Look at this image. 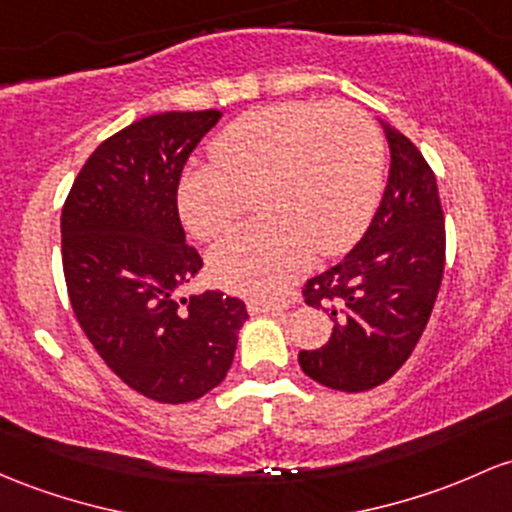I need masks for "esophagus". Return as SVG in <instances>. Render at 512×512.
<instances>
[{
	"mask_svg": "<svg viewBox=\"0 0 512 512\" xmlns=\"http://www.w3.org/2000/svg\"><path fill=\"white\" fill-rule=\"evenodd\" d=\"M284 303H274V301H250L247 303V311L252 313V316H257V313H284Z\"/></svg>",
	"mask_w": 512,
	"mask_h": 512,
	"instance_id": "34e87169",
	"label": "esophagus"
}]
</instances>
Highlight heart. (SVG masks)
<instances>
[{
  "instance_id": "heart-1",
  "label": "heart",
  "mask_w": 512,
  "mask_h": 512,
  "mask_svg": "<svg viewBox=\"0 0 512 512\" xmlns=\"http://www.w3.org/2000/svg\"><path fill=\"white\" fill-rule=\"evenodd\" d=\"M384 145L357 106L282 101L247 111L218 133L211 162L184 172L177 209L199 240L238 218L257 189L260 221L228 233L209 255L213 279L233 294L272 299L311 262L347 250L381 192Z\"/></svg>"
}]
</instances>
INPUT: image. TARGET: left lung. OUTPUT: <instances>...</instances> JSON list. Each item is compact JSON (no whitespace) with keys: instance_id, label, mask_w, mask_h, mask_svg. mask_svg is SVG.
Instances as JSON below:
<instances>
[{"instance_id":"left-lung-1","label":"left lung","mask_w":512,"mask_h":512,"mask_svg":"<svg viewBox=\"0 0 512 512\" xmlns=\"http://www.w3.org/2000/svg\"><path fill=\"white\" fill-rule=\"evenodd\" d=\"M391 167L384 196L362 240L303 286L306 303L328 311L333 335L301 350V369L335 391L384 384L411 357L445 272V216L435 174L420 150L391 123Z\"/></svg>"}]
</instances>
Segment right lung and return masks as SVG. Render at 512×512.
Returning <instances> with one entry per match:
<instances>
[{
  "instance_id": "add662e5",
  "label": "right lung",
  "mask_w": 512,
  "mask_h": 512,
  "mask_svg": "<svg viewBox=\"0 0 512 512\" xmlns=\"http://www.w3.org/2000/svg\"><path fill=\"white\" fill-rule=\"evenodd\" d=\"M221 111H167L89 155L63 206V269L84 335L123 384L160 403L196 401L226 379L247 320L240 299H177L204 267L187 245L177 184Z\"/></svg>"
}]
</instances>
